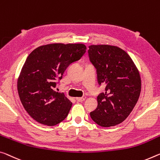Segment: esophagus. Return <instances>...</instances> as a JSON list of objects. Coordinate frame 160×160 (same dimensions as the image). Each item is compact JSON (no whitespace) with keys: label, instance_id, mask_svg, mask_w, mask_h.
<instances>
[{"label":"esophagus","instance_id":"esophagus-1","mask_svg":"<svg viewBox=\"0 0 160 160\" xmlns=\"http://www.w3.org/2000/svg\"><path fill=\"white\" fill-rule=\"evenodd\" d=\"M76 100H77L78 102H82V101L85 100V98H76Z\"/></svg>","mask_w":160,"mask_h":160}]
</instances>
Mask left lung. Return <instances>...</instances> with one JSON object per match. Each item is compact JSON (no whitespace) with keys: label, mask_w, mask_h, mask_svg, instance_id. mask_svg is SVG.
Wrapping results in <instances>:
<instances>
[{"label":"left lung","mask_w":160,"mask_h":160,"mask_svg":"<svg viewBox=\"0 0 160 160\" xmlns=\"http://www.w3.org/2000/svg\"><path fill=\"white\" fill-rule=\"evenodd\" d=\"M88 55L97 70L99 85H106L90 117L101 127L115 126L128 118L138 102L141 92L139 70L130 55L117 46L90 45Z\"/></svg>","instance_id":"obj_1"}]
</instances>
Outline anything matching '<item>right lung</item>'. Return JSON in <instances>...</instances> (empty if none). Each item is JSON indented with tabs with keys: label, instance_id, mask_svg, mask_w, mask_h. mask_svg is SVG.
Returning a JSON list of instances; mask_svg holds the SVG:
<instances>
[{
	"label": "right lung",
	"instance_id": "obj_1",
	"mask_svg": "<svg viewBox=\"0 0 160 160\" xmlns=\"http://www.w3.org/2000/svg\"><path fill=\"white\" fill-rule=\"evenodd\" d=\"M84 44L52 43L35 48L28 56L18 79L20 100L26 112L42 125L64 120L72 103L54 88L70 64L86 52Z\"/></svg>",
	"mask_w": 160,
	"mask_h": 160
}]
</instances>
